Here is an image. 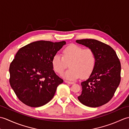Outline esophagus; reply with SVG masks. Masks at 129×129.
I'll return each instance as SVG.
<instances>
[{"label": "esophagus", "mask_w": 129, "mask_h": 129, "mask_svg": "<svg viewBox=\"0 0 129 129\" xmlns=\"http://www.w3.org/2000/svg\"><path fill=\"white\" fill-rule=\"evenodd\" d=\"M65 82L67 84H74V82H72V81H67V80H65Z\"/></svg>", "instance_id": "1"}]
</instances>
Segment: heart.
Returning <instances> with one entry per match:
<instances>
[{"label": "heart", "mask_w": 129, "mask_h": 129, "mask_svg": "<svg viewBox=\"0 0 129 129\" xmlns=\"http://www.w3.org/2000/svg\"><path fill=\"white\" fill-rule=\"evenodd\" d=\"M62 55L59 54L55 55L52 60V65L56 73L61 74L70 62V69L63 75L68 80H75L80 76L86 78L95 67V55L90 49H84L79 45L70 44L64 49Z\"/></svg>", "instance_id": "1"}]
</instances>
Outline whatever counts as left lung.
I'll return each mask as SVG.
<instances>
[{
	"instance_id": "8db88e82",
	"label": "left lung",
	"mask_w": 129,
	"mask_h": 129,
	"mask_svg": "<svg viewBox=\"0 0 129 129\" xmlns=\"http://www.w3.org/2000/svg\"><path fill=\"white\" fill-rule=\"evenodd\" d=\"M91 49L95 55V67L88 79L81 83V94L78 97L83 105L96 108L110 101L121 80V64L111 46L97 40H76Z\"/></svg>"
}]
</instances>
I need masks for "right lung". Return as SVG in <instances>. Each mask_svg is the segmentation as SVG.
<instances>
[{
    "label": "right lung",
    "mask_w": 129,
    "mask_h": 129,
    "mask_svg": "<svg viewBox=\"0 0 129 129\" xmlns=\"http://www.w3.org/2000/svg\"><path fill=\"white\" fill-rule=\"evenodd\" d=\"M65 41L40 40L29 44L18 51L9 67V83L18 99L25 105L39 107L54 97L63 83L53 70L52 60Z\"/></svg>",
    "instance_id": "add662e5"
}]
</instances>
